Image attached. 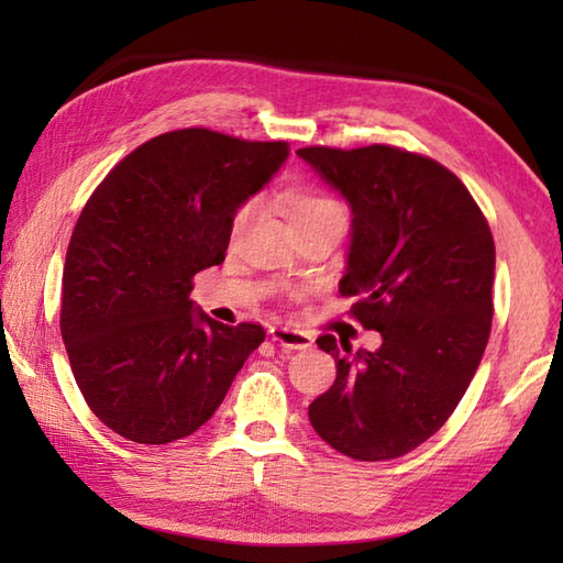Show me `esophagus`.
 <instances>
[{"label":"esophagus","mask_w":563,"mask_h":563,"mask_svg":"<svg viewBox=\"0 0 563 563\" xmlns=\"http://www.w3.org/2000/svg\"><path fill=\"white\" fill-rule=\"evenodd\" d=\"M271 336L275 343H280L283 349H290V351H307V349H312V343H314V339L309 336V333L288 329V327H273Z\"/></svg>","instance_id":"obj_1"}]
</instances>
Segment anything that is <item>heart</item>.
I'll use <instances>...</instances> for the list:
<instances>
[{
    "instance_id": "heart-1",
    "label": "heart",
    "mask_w": 563,
    "mask_h": 563,
    "mask_svg": "<svg viewBox=\"0 0 563 563\" xmlns=\"http://www.w3.org/2000/svg\"><path fill=\"white\" fill-rule=\"evenodd\" d=\"M283 210L295 234L317 230V227H341L343 230L345 224V210L341 202L314 188L288 190L283 200ZM251 214H254V202H244V206L232 214V222H230L232 236H236L244 230L251 220Z\"/></svg>"
}]
</instances>
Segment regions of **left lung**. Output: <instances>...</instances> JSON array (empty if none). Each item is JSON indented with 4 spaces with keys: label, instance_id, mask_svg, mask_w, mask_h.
Instances as JSON below:
<instances>
[{
    "label": "left lung",
    "instance_id": "8db88e82",
    "mask_svg": "<svg viewBox=\"0 0 563 563\" xmlns=\"http://www.w3.org/2000/svg\"><path fill=\"white\" fill-rule=\"evenodd\" d=\"M297 154L349 200L351 249L339 283L351 314L379 331L375 351L336 361L309 423L353 460H394L435 435L482 363L494 317L496 246L466 186L445 166L389 145L305 147Z\"/></svg>",
    "mask_w": 563,
    "mask_h": 563
}]
</instances>
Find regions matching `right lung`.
I'll list each match as a JSON object with an SVG mask.
<instances>
[{"label":"right lung","mask_w":563,"mask_h":563,"mask_svg":"<svg viewBox=\"0 0 563 563\" xmlns=\"http://www.w3.org/2000/svg\"><path fill=\"white\" fill-rule=\"evenodd\" d=\"M288 142L186 128L118 162L71 232L59 331L93 416L140 445L181 440L218 411L258 324L227 327L190 300L224 261L232 214L288 159Z\"/></svg>","instance_id":"1"}]
</instances>
